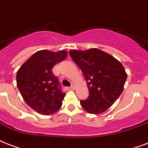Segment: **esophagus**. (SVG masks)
Returning <instances> with one entry per match:
<instances>
[{
	"instance_id": "1",
	"label": "esophagus",
	"mask_w": 148,
	"mask_h": 148,
	"mask_svg": "<svg viewBox=\"0 0 148 148\" xmlns=\"http://www.w3.org/2000/svg\"><path fill=\"white\" fill-rule=\"evenodd\" d=\"M68 90H74V86H71L70 87H68Z\"/></svg>"
}]
</instances>
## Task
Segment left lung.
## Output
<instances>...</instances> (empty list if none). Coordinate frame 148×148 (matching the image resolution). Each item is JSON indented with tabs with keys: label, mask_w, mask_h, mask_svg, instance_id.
Returning a JSON list of instances; mask_svg holds the SVG:
<instances>
[{
	"label": "left lung",
	"mask_w": 148,
	"mask_h": 148,
	"mask_svg": "<svg viewBox=\"0 0 148 148\" xmlns=\"http://www.w3.org/2000/svg\"><path fill=\"white\" fill-rule=\"evenodd\" d=\"M69 53L82 71L89 90L88 98L80 100V105L89 113L104 112L123 91L127 79L124 67L112 55L98 49L71 50Z\"/></svg>",
	"instance_id": "8db88e82"
}]
</instances>
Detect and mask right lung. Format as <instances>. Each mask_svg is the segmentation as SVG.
Returning a JSON list of instances; mask_svg holds the SVG:
<instances>
[{
  "instance_id": "1",
  "label": "right lung",
  "mask_w": 148,
  "mask_h": 148,
  "mask_svg": "<svg viewBox=\"0 0 148 148\" xmlns=\"http://www.w3.org/2000/svg\"><path fill=\"white\" fill-rule=\"evenodd\" d=\"M67 55L66 51H37L16 73V84L24 101L39 114L51 115L62 106L65 93L62 91L52 68Z\"/></svg>"
}]
</instances>
